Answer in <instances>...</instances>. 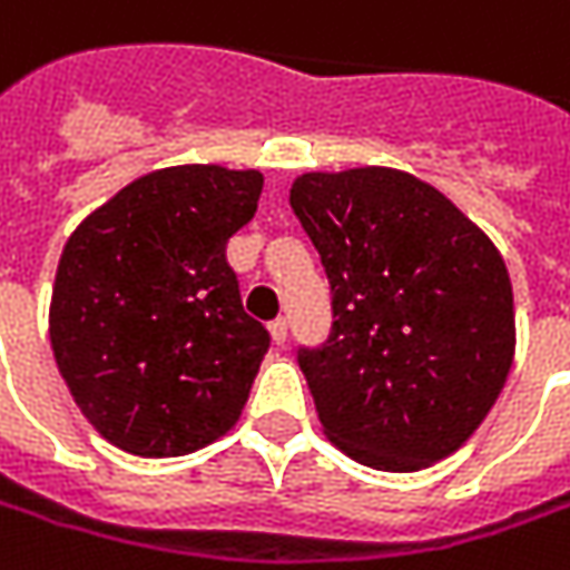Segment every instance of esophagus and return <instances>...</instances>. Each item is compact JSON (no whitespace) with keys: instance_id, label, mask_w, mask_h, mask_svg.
Instances as JSON below:
<instances>
[{"instance_id":"obj_1","label":"esophagus","mask_w":570,"mask_h":570,"mask_svg":"<svg viewBox=\"0 0 570 570\" xmlns=\"http://www.w3.org/2000/svg\"><path fill=\"white\" fill-rule=\"evenodd\" d=\"M267 331H271V341H274V344H286V318H274V322L267 324Z\"/></svg>"}]
</instances>
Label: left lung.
Masks as SVG:
<instances>
[{"label": "left lung", "mask_w": 570, "mask_h": 570, "mask_svg": "<svg viewBox=\"0 0 570 570\" xmlns=\"http://www.w3.org/2000/svg\"><path fill=\"white\" fill-rule=\"evenodd\" d=\"M289 207L334 305L327 344L299 350L324 435L387 473L454 454L514 363V293L495 243L439 188L391 167L303 173Z\"/></svg>", "instance_id": "obj_1"}]
</instances>
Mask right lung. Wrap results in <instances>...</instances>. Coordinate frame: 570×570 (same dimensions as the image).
I'll list each match as a JSON object with an SVG mask.
<instances>
[{
	"label": "right lung",
	"instance_id": "right-lung-1",
	"mask_svg": "<svg viewBox=\"0 0 570 570\" xmlns=\"http://www.w3.org/2000/svg\"><path fill=\"white\" fill-rule=\"evenodd\" d=\"M262 186L258 169H154L69 236L52 356L109 444L179 458L239 420L271 337L243 308L226 239L255 217Z\"/></svg>",
	"mask_w": 570,
	"mask_h": 570
}]
</instances>
